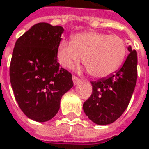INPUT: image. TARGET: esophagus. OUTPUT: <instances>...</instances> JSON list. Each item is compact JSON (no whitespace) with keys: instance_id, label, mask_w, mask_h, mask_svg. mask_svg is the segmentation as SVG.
<instances>
[{"instance_id":"obj_1","label":"esophagus","mask_w":149,"mask_h":149,"mask_svg":"<svg viewBox=\"0 0 149 149\" xmlns=\"http://www.w3.org/2000/svg\"><path fill=\"white\" fill-rule=\"evenodd\" d=\"M72 81H73L74 85H78L79 83H82V80H81V79H79L78 77H75V76H73V77H72Z\"/></svg>"}]
</instances>
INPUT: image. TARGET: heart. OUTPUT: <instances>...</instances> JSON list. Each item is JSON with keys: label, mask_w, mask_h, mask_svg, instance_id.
I'll use <instances>...</instances> for the list:
<instances>
[{"label": "heart", "mask_w": 149, "mask_h": 149, "mask_svg": "<svg viewBox=\"0 0 149 149\" xmlns=\"http://www.w3.org/2000/svg\"><path fill=\"white\" fill-rule=\"evenodd\" d=\"M127 54L126 41L116 34L100 32H83L72 41L61 40L57 48V59L65 68L83 64L95 77H105L117 71Z\"/></svg>", "instance_id": "obj_1"}]
</instances>
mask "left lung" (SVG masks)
<instances>
[{"label": "left lung", "mask_w": 149, "mask_h": 149, "mask_svg": "<svg viewBox=\"0 0 149 149\" xmlns=\"http://www.w3.org/2000/svg\"><path fill=\"white\" fill-rule=\"evenodd\" d=\"M123 66L113 74L91 82L93 93L83 103V111L97 125H109L116 121L127 108L135 89L137 77V54L128 46Z\"/></svg>", "instance_id": "obj_1"}]
</instances>
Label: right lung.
<instances>
[{
    "mask_svg": "<svg viewBox=\"0 0 149 149\" xmlns=\"http://www.w3.org/2000/svg\"><path fill=\"white\" fill-rule=\"evenodd\" d=\"M64 29L40 22L17 40L10 66L15 99L27 117L38 122L52 119L61 97L70 90L72 74L57 62Z\"/></svg>",
    "mask_w": 149,
    "mask_h": 149,
    "instance_id": "right-lung-1",
    "label": "right lung"
}]
</instances>
